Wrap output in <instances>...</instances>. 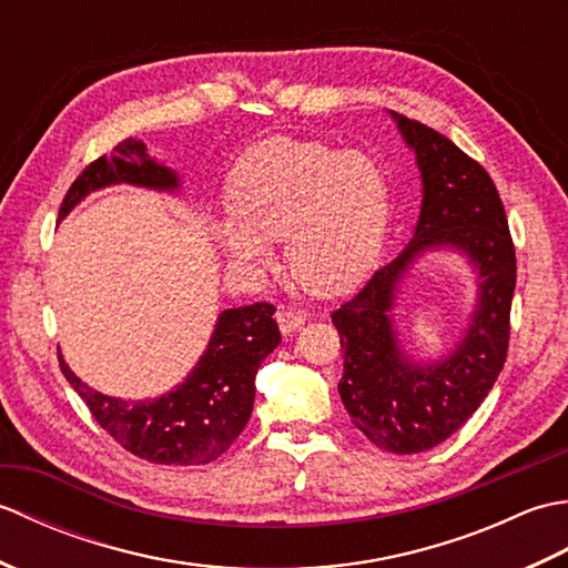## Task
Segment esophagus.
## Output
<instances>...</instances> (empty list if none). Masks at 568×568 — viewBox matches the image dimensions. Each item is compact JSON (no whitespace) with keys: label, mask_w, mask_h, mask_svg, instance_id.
Wrapping results in <instances>:
<instances>
[{"label":"esophagus","mask_w":568,"mask_h":568,"mask_svg":"<svg viewBox=\"0 0 568 568\" xmlns=\"http://www.w3.org/2000/svg\"><path fill=\"white\" fill-rule=\"evenodd\" d=\"M275 320H277V327H281V332L285 334V336H291V334H295L300 327H303L305 324V312H300V310H293V307H281L275 312Z\"/></svg>","instance_id":"esophagus-1"}]
</instances>
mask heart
I'll use <instances>...</instances> for the list:
<instances>
[{
  "label": "heart",
  "instance_id": "obj_1",
  "mask_svg": "<svg viewBox=\"0 0 568 568\" xmlns=\"http://www.w3.org/2000/svg\"><path fill=\"white\" fill-rule=\"evenodd\" d=\"M232 212L214 220L216 244L241 268L273 263L271 241H287L297 283L339 295L376 268L390 220L383 171L364 153L275 136L251 146L229 180Z\"/></svg>",
  "mask_w": 568,
  "mask_h": 568
}]
</instances>
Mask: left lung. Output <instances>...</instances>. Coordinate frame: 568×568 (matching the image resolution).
Instances as JSON below:
<instances>
[{
  "mask_svg": "<svg viewBox=\"0 0 568 568\" xmlns=\"http://www.w3.org/2000/svg\"><path fill=\"white\" fill-rule=\"evenodd\" d=\"M415 153L422 183L409 244L332 315L344 348L339 395L354 425L383 452L419 454L442 444L486 400L510 336L515 248L490 175L439 131L388 112ZM429 252H456L475 275L467 327L446 353L415 357L396 315L404 283Z\"/></svg>",
  "mask_w": 568,
  "mask_h": 568,
  "instance_id": "obj_1",
  "label": "left lung"
}]
</instances>
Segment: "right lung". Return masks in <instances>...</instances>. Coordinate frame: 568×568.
Here are the masks:
<instances>
[{
  "label": "right lung",
  "mask_w": 568,
  "mask_h": 568,
  "mask_svg": "<svg viewBox=\"0 0 568 568\" xmlns=\"http://www.w3.org/2000/svg\"><path fill=\"white\" fill-rule=\"evenodd\" d=\"M131 185L183 195V178L146 153V143L126 139L112 155H102L82 171L60 204L58 222L92 192ZM268 303L220 312L197 364L175 388L159 397L124 400L104 395L78 378L60 354V371L88 403L94 419L139 458L151 464L195 466L222 456L246 427L256 397V373L281 344Z\"/></svg>",
  "instance_id": "add662e5"
}]
</instances>
